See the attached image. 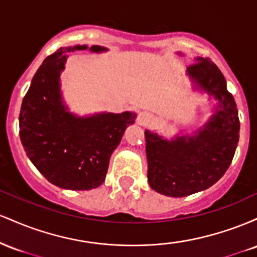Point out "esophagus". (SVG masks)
Listing matches in <instances>:
<instances>
[{"label":"esophagus","instance_id":"obj_1","mask_svg":"<svg viewBox=\"0 0 257 257\" xmlns=\"http://www.w3.org/2000/svg\"><path fill=\"white\" fill-rule=\"evenodd\" d=\"M150 120H151V114L147 112H141L138 116V123L141 125H146Z\"/></svg>","mask_w":257,"mask_h":257}]
</instances>
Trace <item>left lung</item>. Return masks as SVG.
Segmentation results:
<instances>
[{
	"label": "left lung",
	"mask_w": 257,
	"mask_h": 257,
	"mask_svg": "<svg viewBox=\"0 0 257 257\" xmlns=\"http://www.w3.org/2000/svg\"><path fill=\"white\" fill-rule=\"evenodd\" d=\"M187 72L219 100L221 110L192 137L167 141L145 132L147 180L156 192L168 197L190 196L219 181L231 166L239 141L237 105L219 67L209 58H197Z\"/></svg>",
	"instance_id": "left-lung-1"
}]
</instances>
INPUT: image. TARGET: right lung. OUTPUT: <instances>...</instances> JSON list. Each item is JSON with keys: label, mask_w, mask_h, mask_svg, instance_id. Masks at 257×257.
Instances as JSON below:
<instances>
[{"label": "right lung", "mask_w": 257, "mask_h": 257, "mask_svg": "<svg viewBox=\"0 0 257 257\" xmlns=\"http://www.w3.org/2000/svg\"><path fill=\"white\" fill-rule=\"evenodd\" d=\"M87 46L61 47L44 59L23 99L19 134L23 146L38 172L66 190L96 188L105 181L110 157L135 113H100L77 118L61 102L59 75L66 53ZM91 52L105 48L91 46Z\"/></svg>", "instance_id": "add662e5"}]
</instances>
